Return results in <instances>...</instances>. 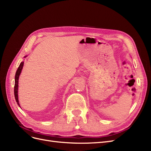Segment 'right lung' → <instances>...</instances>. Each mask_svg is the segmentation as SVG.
I'll return each instance as SVG.
<instances>
[{
  "instance_id": "right-lung-1",
  "label": "right lung",
  "mask_w": 151,
  "mask_h": 151,
  "mask_svg": "<svg viewBox=\"0 0 151 151\" xmlns=\"http://www.w3.org/2000/svg\"><path fill=\"white\" fill-rule=\"evenodd\" d=\"M24 65V62H22L20 63V65L18 67L17 70L16 71V75H15V84H14V96H15V99L17 103V104L19 106V101H18V94H17V90H18V79H19V75L21 72V70L22 68V67H23Z\"/></svg>"
}]
</instances>
